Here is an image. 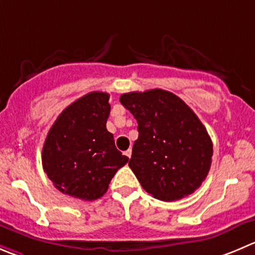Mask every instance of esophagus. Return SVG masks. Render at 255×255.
<instances>
[{
	"label": "esophagus",
	"instance_id": "obj_1",
	"mask_svg": "<svg viewBox=\"0 0 255 255\" xmlns=\"http://www.w3.org/2000/svg\"><path fill=\"white\" fill-rule=\"evenodd\" d=\"M124 154H125L126 155V156H128V157H129V159H130V157H131V150H126V151L125 152H124Z\"/></svg>",
	"mask_w": 255,
	"mask_h": 255
}]
</instances>
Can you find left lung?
<instances>
[{
    "label": "left lung",
    "instance_id": "1",
    "mask_svg": "<svg viewBox=\"0 0 255 255\" xmlns=\"http://www.w3.org/2000/svg\"><path fill=\"white\" fill-rule=\"evenodd\" d=\"M120 103L137 121L129 166L154 198L173 202L202 185L212 165L213 142L194 111L173 93H128Z\"/></svg>",
    "mask_w": 255,
    "mask_h": 255
}]
</instances>
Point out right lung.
Wrapping results in <instances>:
<instances>
[{
  "instance_id": "obj_1",
  "label": "right lung",
  "mask_w": 255,
  "mask_h": 255,
  "mask_svg": "<svg viewBox=\"0 0 255 255\" xmlns=\"http://www.w3.org/2000/svg\"><path fill=\"white\" fill-rule=\"evenodd\" d=\"M110 95L94 91L67 106L51 126L42 149V166L61 193L95 200L108 191L129 157L115 146L106 129Z\"/></svg>"
}]
</instances>
